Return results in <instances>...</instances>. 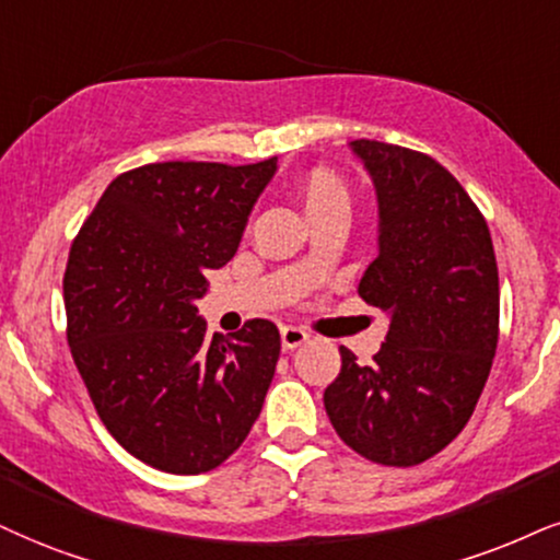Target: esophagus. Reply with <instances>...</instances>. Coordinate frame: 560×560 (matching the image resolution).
<instances>
[{
	"mask_svg": "<svg viewBox=\"0 0 560 560\" xmlns=\"http://www.w3.org/2000/svg\"><path fill=\"white\" fill-rule=\"evenodd\" d=\"M280 340H282V348L285 350H295L301 348V345L308 342V332L301 327H282L280 329Z\"/></svg>",
	"mask_w": 560,
	"mask_h": 560,
	"instance_id": "1",
	"label": "esophagus"
}]
</instances>
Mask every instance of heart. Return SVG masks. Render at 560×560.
<instances>
[{"instance_id": "obj_1", "label": "heart", "mask_w": 560, "mask_h": 560, "mask_svg": "<svg viewBox=\"0 0 560 560\" xmlns=\"http://www.w3.org/2000/svg\"><path fill=\"white\" fill-rule=\"evenodd\" d=\"M299 195L312 220L322 215H332V212H345V215H348L350 210L348 189H345L340 176H335L332 171L327 168H314L312 174L303 176Z\"/></svg>"}]
</instances>
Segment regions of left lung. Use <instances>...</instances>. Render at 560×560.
Instances as JSON below:
<instances>
[{
	"label": "left lung",
	"mask_w": 560,
	"mask_h": 560,
	"mask_svg": "<svg viewBox=\"0 0 560 560\" xmlns=\"http://www.w3.org/2000/svg\"><path fill=\"white\" fill-rule=\"evenodd\" d=\"M376 184L382 236L358 295L392 316L374 363L340 348L324 389L337 436L384 467H416L472 418L499 345V267L486 218L444 165L350 142Z\"/></svg>",
	"instance_id": "left-lung-1"
}]
</instances>
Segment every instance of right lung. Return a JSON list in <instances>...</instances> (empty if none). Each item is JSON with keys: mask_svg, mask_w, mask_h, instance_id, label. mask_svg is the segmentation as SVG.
I'll use <instances>...</instances> for the list:
<instances>
[{"mask_svg": "<svg viewBox=\"0 0 560 560\" xmlns=\"http://www.w3.org/2000/svg\"><path fill=\"white\" fill-rule=\"evenodd\" d=\"M278 158L165 161L108 184L69 248L67 342L106 431L174 475L210 472L259 418L280 332L248 319L207 337L195 301L231 261Z\"/></svg>", "mask_w": 560, "mask_h": 560, "instance_id": "obj_1", "label": "right lung"}]
</instances>
